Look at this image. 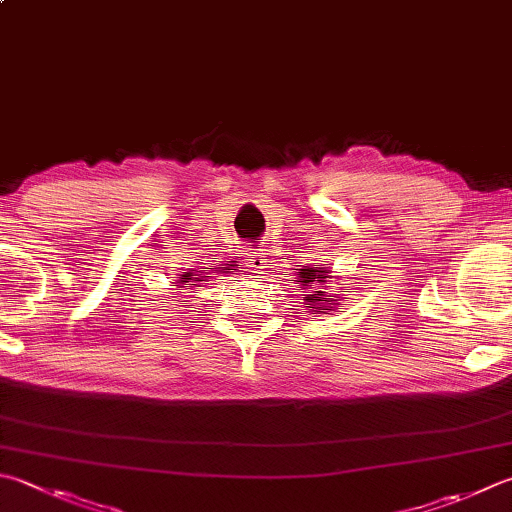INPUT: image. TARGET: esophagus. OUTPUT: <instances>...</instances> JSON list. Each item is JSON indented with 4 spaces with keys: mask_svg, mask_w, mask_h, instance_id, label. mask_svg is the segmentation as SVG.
<instances>
[{
    "mask_svg": "<svg viewBox=\"0 0 512 512\" xmlns=\"http://www.w3.org/2000/svg\"><path fill=\"white\" fill-rule=\"evenodd\" d=\"M245 260H247V267L256 269V272H263V269L267 267V256H265V252H249V254L245 256Z\"/></svg>",
    "mask_w": 512,
    "mask_h": 512,
    "instance_id": "1",
    "label": "esophagus"
}]
</instances>
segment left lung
Listing matches in <instances>:
<instances>
[{"mask_svg": "<svg viewBox=\"0 0 512 512\" xmlns=\"http://www.w3.org/2000/svg\"><path fill=\"white\" fill-rule=\"evenodd\" d=\"M332 281H341V278L332 276L330 267L323 265H307L296 272V283L303 289V305L310 307L314 314H327V310H336L341 307V294L332 292Z\"/></svg>", "mask_w": 512, "mask_h": 512, "instance_id": "8db88e82", "label": "left lung"}]
</instances>
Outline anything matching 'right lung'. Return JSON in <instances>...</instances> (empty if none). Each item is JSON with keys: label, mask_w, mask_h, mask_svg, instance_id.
<instances>
[{"label": "right lung", "mask_w": 512, "mask_h": 512, "mask_svg": "<svg viewBox=\"0 0 512 512\" xmlns=\"http://www.w3.org/2000/svg\"><path fill=\"white\" fill-rule=\"evenodd\" d=\"M236 267V260H229L227 265H211V267H200V269H189V272H182L176 281L178 289H185L182 294L198 292L200 287H205L211 278L231 274V269Z\"/></svg>", "instance_id": "add662e5"}]
</instances>
